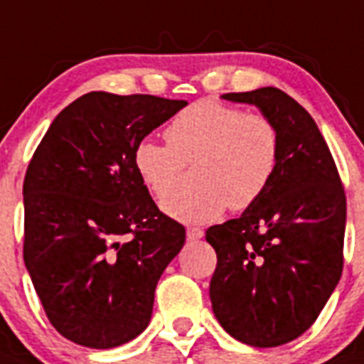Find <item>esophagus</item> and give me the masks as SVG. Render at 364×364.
I'll return each instance as SVG.
<instances>
[{
    "label": "esophagus",
    "mask_w": 364,
    "mask_h": 364,
    "mask_svg": "<svg viewBox=\"0 0 364 364\" xmlns=\"http://www.w3.org/2000/svg\"><path fill=\"white\" fill-rule=\"evenodd\" d=\"M203 229H200V227H188L186 229V236H188V240H201L203 238Z\"/></svg>",
    "instance_id": "esophagus-1"
}]
</instances>
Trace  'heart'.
I'll use <instances>...</instances> for the list:
<instances>
[{"label":"heart","instance_id":"heart-1","mask_svg":"<svg viewBox=\"0 0 364 364\" xmlns=\"http://www.w3.org/2000/svg\"><path fill=\"white\" fill-rule=\"evenodd\" d=\"M168 144L143 139L134 163L148 191L164 198L177 186L185 164L196 162V186L161 203L168 216L185 223H208L225 208L243 210L260 200L280 157V134L264 113L198 100L168 124Z\"/></svg>","mask_w":364,"mask_h":364}]
</instances>
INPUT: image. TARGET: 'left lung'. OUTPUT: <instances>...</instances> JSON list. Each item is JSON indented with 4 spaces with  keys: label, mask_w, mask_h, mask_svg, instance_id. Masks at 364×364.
I'll list each match as a JSON object with an SVG mask.
<instances>
[{
    "label": "left lung",
    "mask_w": 364,
    "mask_h": 364,
    "mask_svg": "<svg viewBox=\"0 0 364 364\" xmlns=\"http://www.w3.org/2000/svg\"><path fill=\"white\" fill-rule=\"evenodd\" d=\"M221 99L269 117L280 157L257 203L208 227L205 238L218 255L210 302L230 337L273 348L304 333L339 284L346 198L326 141L289 95L260 87Z\"/></svg>",
    "instance_id": "left-lung-1"
}]
</instances>
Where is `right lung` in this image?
<instances>
[{
  "label": "right lung",
  "mask_w": 364,
  "mask_h": 364,
  "mask_svg": "<svg viewBox=\"0 0 364 364\" xmlns=\"http://www.w3.org/2000/svg\"><path fill=\"white\" fill-rule=\"evenodd\" d=\"M185 100L91 91L58 113L23 181V260L50 324L115 348L150 324L154 293L185 243L135 170L134 151Z\"/></svg>",
  "instance_id": "obj_1"
}]
</instances>
